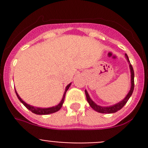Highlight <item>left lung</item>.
<instances>
[{
    "mask_svg": "<svg viewBox=\"0 0 148 148\" xmlns=\"http://www.w3.org/2000/svg\"><path fill=\"white\" fill-rule=\"evenodd\" d=\"M125 56H126L127 59V61L130 63V60L128 58L127 55L125 54ZM130 72H131V88H130V92H128V94L127 95L126 97L124 99V100H122L121 101L119 102L118 104H115L113 106H110V107H101V106L97 105V104L94 103L92 101V99H90V96H89L88 92H87V90H85V94H86V97H87V100L88 101L89 104L94 110L97 111L99 113H116L117 111H119V110H121V108L124 107V106L126 104V103L127 102V101L129 100L130 97L131 96L132 93L133 92V90H134V71H133V68L132 66V65L130 64Z\"/></svg>",
    "mask_w": 148,
    "mask_h": 148,
    "instance_id": "1",
    "label": "left lung"
}]
</instances>
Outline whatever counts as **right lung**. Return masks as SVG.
<instances>
[{
  "mask_svg": "<svg viewBox=\"0 0 148 148\" xmlns=\"http://www.w3.org/2000/svg\"><path fill=\"white\" fill-rule=\"evenodd\" d=\"M70 84H68V85L66 86V90H65V92H64V96H63V99H62V100L61 101V102H60L57 106H55V107H52V108H34V107H32V106L29 105V104H27V103L24 102V101H23L21 99L20 96L18 95V93H17L16 91H15V93H16L17 96H18V99L20 100L21 102L23 105L25 106L26 108H27L29 110H30L31 112H32L33 113H35V114L47 115V114H50V113H56V112H57V111H58L60 109H61V107H62V105H63V103H64V98H65V95H66V91H67L68 89H69V87H70Z\"/></svg>",
  "mask_w": 148,
  "mask_h": 148,
  "instance_id": "add662e5",
  "label": "right lung"
}]
</instances>
